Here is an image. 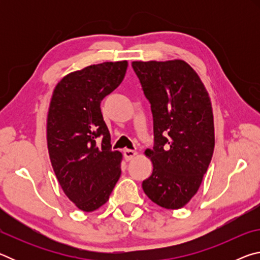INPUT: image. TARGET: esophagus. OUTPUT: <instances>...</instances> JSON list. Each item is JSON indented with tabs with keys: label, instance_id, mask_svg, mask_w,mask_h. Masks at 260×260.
<instances>
[{
	"label": "esophagus",
	"instance_id": "obj_1",
	"mask_svg": "<svg viewBox=\"0 0 260 260\" xmlns=\"http://www.w3.org/2000/svg\"><path fill=\"white\" fill-rule=\"evenodd\" d=\"M136 155H138V152L134 150H131V149H126L124 151V156L126 158V160H132Z\"/></svg>",
	"mask_w": 260,
	"mask_h": 260
}]
</instances>
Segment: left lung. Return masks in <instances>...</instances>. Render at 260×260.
<instances>
[{
    "label": "left lung",
    "instance_id": "left-lung-1",
    "mask_svg": "<svg viewBox=\"0 0 260 260\" xmlns=\"http://www.w3.org/2000/svg\"><path fill=\"white\" fill-rule=\"evenodd\" d=\"M153 120L152 174L142 182L146 195L165 209H180L199 190L214 149L211 101L186 61H133Z\"/></svg>",
    "mask_w": 260,
    "mask_h": 260
}]
</instances>
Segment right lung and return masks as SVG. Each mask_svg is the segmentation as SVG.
Instances as JSON below:
<instances>
[{"instance_id":"1","label":"right lung","mask_w":260,"mask_h":260,"mask_svg":"<svg viewBox=\"0 0 260 260\" xmlns=\"http://www.w3.org/2000/svg\"><path fill=\"white\" fill-rule=\"evenodd\" d=\"M127 67L126 60L90 65L68 74L52 93L50 161L65 195L85 212L107 203L120 177L121 153L111 150L101 102L124 80Z\"/></svg>"}]
</instances>
